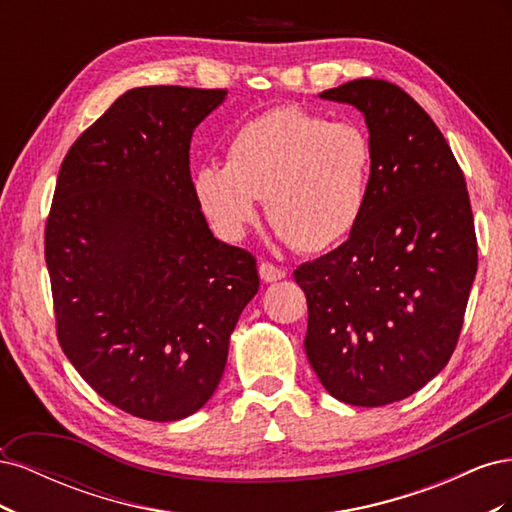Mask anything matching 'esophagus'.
Masks as SVG:
<instances>
[{"label": "esophagus", "mask_w": 512, "mask_h": 512, "mask_svg": "<svg viewBox=\"0 0 512 512\" xmlns=\"http://www.w3.org/2000/svg\"><path fill=\"white\" fill-rule=\"evenodd\" d=\"M258 273L262 277V282H277V280H284L286 271L282 267L273 265V262H260Z\"/></svg>", "instance_id": "obj_1"}]
</instances>
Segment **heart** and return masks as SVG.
<instances>
[{"mask_svg":"<svg viewBox=\"0 0 512 512\" xmlns=\"http://www.w3.org/2000/svg\"><path fill=\"white\" fill-rule=\"evenodd\" d=\"M369 173L371 145L359 126L280 106L241 126L226 166H200L194 192L224 239H241L258 215L256 200L265 198L277 235L316 254L359 224Z\"/></svg>","mask_w":512,"mask_h":512,"instance_id":"heart-1","label":"heart"}]
</instances>
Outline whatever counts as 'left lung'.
<instances>
[{
	"label": "left lung",
	"instance_id": "left-lung-1",
	"mask_svg": "<svg viewBox=\"0 0 512 512\" xmlns=\"http://www.w3.org/2000/svg\"><path fill=\"white\" fill-rule=\"evenodd\" d=\"M365 117L367 203L350 237L294 271L307 297L305 352L350 406L406 399L457 346L476 275V232L461 168L404 89L359 79L327 89Z\"/></svg>",
	"mask_w": 512,
	"mask_h": 512
}]
</instances>
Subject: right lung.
<instances>
[{
  "label": "right lung",
  "instance_id": "add662e5",
  "mask_svg": "<svg viewBox=\"0 0 512 512\" xmlns=\"http://www.w3.org/2000/svg\"><path fill=\"white\" fill-rule=\"evenodd\" d=\"M226 89L136 87L61 162L44 258L57 339L108 404L147 421L203 408L254 299L256 258L213 237L190 141Z\"/></svg>",
  "mask_w": 512,
  "mask_h": 512
}]
</instances>
